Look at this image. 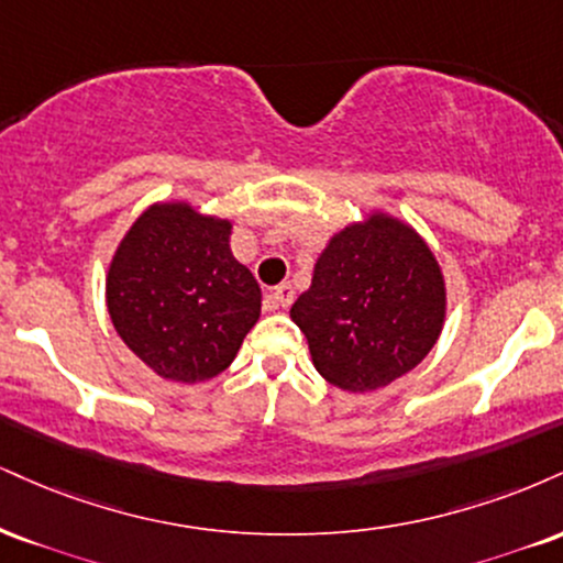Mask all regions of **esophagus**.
<instances>
[{
  "label": "esophagus",
  "instance_id": "1",
  "mask_svg": "<svg viewBox=\"0 0 563 563\" xmlns=\"http://www.w3.org/2000/svg\"><path fill=\"white\" fill-rule=\"evenodd\" d=\"M296 299V290L290 283H280V286L273 288V294L267 296V307L269 309H277V307H290Z\"/></svg>",
  "mask_w": 563,
  "mask_h": 563
}]
</instances>
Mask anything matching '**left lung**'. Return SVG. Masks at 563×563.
Wrapping results in <instances>:
<instances>
[{"mask_svg":"<svg viewBox=\"0 0 563 563\" xmlns=\"http://www.w3.org/2000/svg\"><path fill=\"white\" fill-rule=\"evenodd\" d=\"M290 320L307 335L324 380L351 393L377 390L435 346L445 283L415 230L396 217L372 214L330 239Z\"/></svg>","mask_w":563,"mask_h":563,"instance_id":"1","label":"left lung"}]
</instances>
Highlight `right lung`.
<instances>
[{"instance_id": "add662e5", "label": "right lung", "mask_w": 563, "mask_h": 563, "mask_svg": "<svg viewBox=\"0 0 563 563\" xmlns=\"http://www.w3.org/2000/svg\"><path fill=\"white\" fill-rule=\"evenodd\" d=\"M107 309L125 346L159 377L220 375L260 320L262 290L230 252V222L188 205L148 207L120 241Z\"/></svg>"}]
</instances>
